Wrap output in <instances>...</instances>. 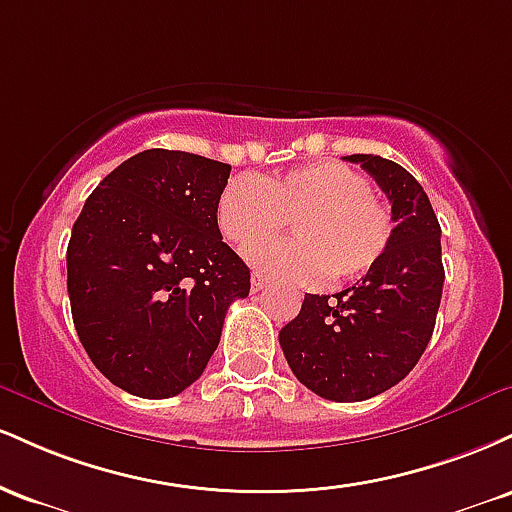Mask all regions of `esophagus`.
<instances>
[{
	"mask_svg": "<svg viewBox=\"0 0 512 512\" xmlns=\"http://www.w3.org/2000/svg\"><path fill=\"white\" fill-rule=\"evenodd\" d=\"M250 289L252 291H262V289H267V279H264V276L262 274H252V281H250Z\"/></svg>",
	"mask_w": 512,
	"mask_h": 512,
	"instance_id": "1",
	"label": "esophagus"
}]
</instances>
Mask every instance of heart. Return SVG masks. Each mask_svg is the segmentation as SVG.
<instances>
[{"instance_id": "1", "label": "heart", "mask_w": 512, "mask_h": 512, "mask_svg": "<svg viewBox=\"0 0 512 512\" xmlns=\"http://www.w3.org/2000/svg\"><path fill=\"white\" fill-rule=\"evenodd\" d=\"M221 233L238 248L273 237L289 220L296 239L250 250L262 272L291 281L325 274L330 284L358 279L390 248L392 214L363 173L315 161L274 178H233L216 207Z\"/></svg>"}]
</instances>
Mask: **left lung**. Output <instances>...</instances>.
<instances>
[{
    "instance_id": "8db88e82",
    "label": "left lung",
    "mask_w": 512,
    "mask_h": 512,
    "mask_svg": "<svg viewBox=\"0 0 512 512\" xmlns=\"http://www.w3.org/2000/svg\"><path fill=\"white\" fill-rule=\"evenodd\" d=\"M392 204V240L366 276L330 296L305 293L301 313L279 332L301 383L332 402H363L390 390L431 342L445 269L440 223L424 187L383 156L354 154Z\"/></svg>"
}]
</instances>
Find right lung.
Listing matches in <instances>:
<instances>
[{"mask_svg":"<svg viewBox=\"0 0 512 512\" xmlns=\"http://www.w3.org/2000/svg\"><path fill=\"white\" fill-rule=\"evenodd\" d=\"M231 166L146 149L91 192L67 248L76 334L110 383L144 399L187 390L221 339L250 269L223 243L216 207Z\"/></svg>","mask_w":512,"mask_h":512,"instance_id":"obj_1","label":"right lung"}]
</instances>
